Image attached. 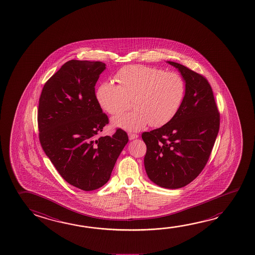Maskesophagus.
I'll return each instance as SVG.
<instances>
[{
    "label": "esophagus",
    "mask_w": 255,
    "mask_h": 255,
    "mask_svg": "<svg viewBox=\"0 0 255 255\" xmlns=\"http://www.w3.org/2000/svg\"><path fill=\"white\" fill-rule=\"evenodd\" d=\"M129 139H135V138H138V134L136 133H129Z\"/></svg>",
    "instance_id": "34e87169"
}]
</instances>
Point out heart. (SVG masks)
<instances>
[{
  "instance_id": "b5f03b06",
  "label": "heart",
  "mask_w": 255,
  "mask_h": 255,
  "mask_svg": "<svg viewBox=\"0 0 255 255\" xmlns=\"http://www.w3.org/2000/svg\"><path fill=\"white\" fill-rule=\"evenodd\" d=\"M118 86L104 82L96 91V99L105 112L118 116L128 108L133 109L112 120L117 128L137 131L150 124L160 127L177 114L185 96V82L176 72L159 68L129 65L117 72Z\"/></svg>"
}]
</instances>
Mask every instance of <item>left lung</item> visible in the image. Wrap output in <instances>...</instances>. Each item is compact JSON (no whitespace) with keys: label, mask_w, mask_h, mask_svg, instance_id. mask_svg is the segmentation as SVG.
<instances>
[{"label":"left lung","mask_w":255,"mask_h":255,"mask_svg":"<svg viewBox=\"0 0 255 255\" xmlns=\"http://www.w3.org/2000/svg\"><path fill=\"white\" fill-rule=\"evenodd\" d=\"M185 82V96L174 118L158 129L143 132L147 146L144 165L156 185L178 189L191 183L209 160L219 129L213 91L204 77L167 61Z\"/></svg>","instance_id":"obj_1"}]
</instances>
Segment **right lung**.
Listing matches in <instances>:
<instances>
[{
    "label": "right lung",
    "instance_id": "1",
    "mask_svg": "<svg viewBox=\"0 0 255 255\" xmlns=\"http://www.w3.org/2000/svg\"><path fill=\"white\" fill-rule=\"evenodd\" d=\"M102 62L71 60L46 81L39 99V140L45 155L67 183L83 191L102 187L129 138L117 129L99 138L108 124L95 86Z\"/></svg>",
    "mask_w": 255,
    "mask_h": 255
}]
</instances>
